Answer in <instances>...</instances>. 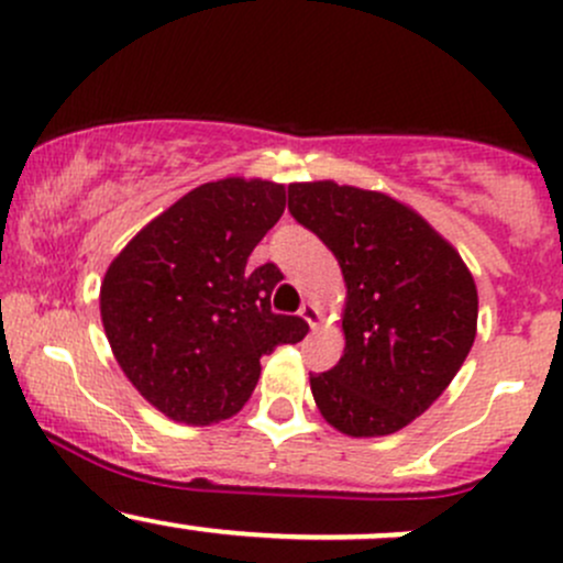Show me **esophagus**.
Masks as SVG:
<instances>
[{
	"instance_id": "1",
	"label": "esophagus",
	"mask_w": 563,
	"mask_h": 563,
	"mask_svg": "<svg viewBox=\"0 0 563 563\" xmlns=\"http://www.w3.org/2000/svg\"><path fill=\"white\" fill-rule=\"evenodd\" d=\"M299 314H301V318L307 320V323H310V329H312V331L318 329V325H320V310H318V307L312 305V301H305V305H301Z\"/></svg>"
}]
</instances>
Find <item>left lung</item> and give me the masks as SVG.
Returning <instances> with one entry per match:
<instances>
[{
  "label": "left lung",
  "mask_w": 563,
  "mask_h": 563,
  "mask_svg": "<svg viewBox=\"0 0 563 563\" xmlns=\"http://www.w3.org/2000/svg\"><path fill=\"white\" fill-rule=\"evenodd\" d=\"M288 211L347 283L344 355L310 387L325 422L390 435L430 409L465 363L478 294L452 245L404 202L333 181L291 184Z\"/></svg>",
  "instance_id": "1"
}]
</instances>
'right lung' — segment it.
Returning <instances> with one entry per match:
<instances>
[{
	"label": "right lung",
	"mask_w": 563,
	"mask_h": 563,
	"mask_svg": "<svg viewBox=\"0 0 563 563\" xmlns=\"http://www.w3.org/2000/svg\"><path fill=\"white\" fill-rule=\"evenodd\" d=\"M286 211L283 184L224 178L191 189L146 224L101 283V320L133 387L176 422L211 424L245 406L262 355L310 325L272 312L283 272L249 269Z\"/></svg>",
	"instance_id": "obj_1"
}]
</instances>
